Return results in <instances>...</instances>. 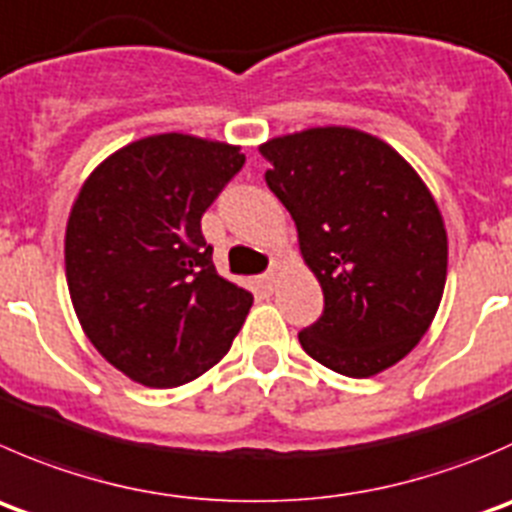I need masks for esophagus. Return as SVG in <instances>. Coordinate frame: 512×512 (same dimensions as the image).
<instances>
[{
	"mask_svg": "<svg viewBox=\"0 0 512 512\" xmlns=\"http://www.w3.org/2000/svg\"><path fill=\"white\" fill-rule=\"evenodd\" d=\"M260 287L265 292H272L277 287V272L275 270H270V272H265V275L260 277Z\"/></svg>",
	"mask_w": 512,
	"mask_h": 512,
	"instance_id": "obj_1",
	"label": "esophagus"
}]
</instances>
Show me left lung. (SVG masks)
<instances>
[{"label": "left lung", "instance_id": "1", "mask_svg": "<svg viewBox=\"0 0 512 512\" xmlns=\"http://www.w3.org/2000/svg\"><path fill=\"white\" fill-rule=\"evenodd\" d=\"M260 152L325 295L297 335L302 350L347 377L393 367L443 300L448 235L430 190L393 147L350 127L275 137Z\"/></svg>", "mask_w": 512, "mask_h": 512}]
</instances>
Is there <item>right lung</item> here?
Segmentation results:
<instances>
[{
	"mask_svg": "<svg viewBox=\"0 0 512 512\" xmlns=\"http://www.w3.org/2000/svg\"><path fill=\"white\" fill-rule=\"evenodd\" d=\"M245 165L240 147L152 135L109 155L64 235L74 312L99 355L147 388H177L222 360L252 295L217 275L200 220Z\"/></svg>",
	"mask_w": 512,
	"mask_h": 512,
	"instance_id": "right-lung-1",
	"label": "right lung"
}]
</instances>
